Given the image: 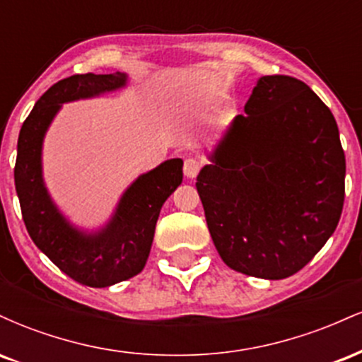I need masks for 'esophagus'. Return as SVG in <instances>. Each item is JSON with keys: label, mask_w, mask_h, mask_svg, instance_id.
Returning a JSON list of instances; mask_svg holds the SVG:
<instances>
[{"label": "esophagus", "mask_w": 362, "mask_h": 362, "mask_svg": "<svg viewBox=\"0 0 362 362\" xmlns=\"http://www.w3.org/2000/svg\"><path fill=\"white\" fill-rule=\"evenodd\" d=\"M201 168H202V161L199 160V158H187V160L184 161L185 177H189V178L197 177V173L201 172Z\"/></svg>", "instance_id": "34e87169"}]
</instances>
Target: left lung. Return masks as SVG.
<instances>
[{"label": "left lung", "instance_id": "obj_1", "mask_svg": "<svg viewBox=\"0 0 362 362\" xmlns=\"http://www.w3.org/2000/svg\"><path fill=\"white\" fill-rule=\"evenodd\" d=\"M197 175L224 264L260 279L301 271L337 228L346 155L328 107L306 83L262 76Z\"/></svg>", "mask_w": 362, "mask_h": 362}]
</instances>
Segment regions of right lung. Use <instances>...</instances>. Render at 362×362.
Listing matches in <instances>:
<instances>
[{
	"label": "right lung",
	"mask_w": 362,
	"mask_h": 362,
	"mask_svg": "<svg viewBox=\"0 0 362 362\" xmlns=\"http://www.w3.org/2000/svg\"><path fill=\"white\" fill-rule=\"evenodd\" d=\"M126 85V74H73L52 85L25 119L18 136L15 187L28 235L66 276L90 288H107L143 271L163 202L182 184L180 158L141 175L120 199L112 221L85 235L62 218L42 182L40 149L61 103Z\"/></svg>",
	"instance_id": "right-lung-1"
}]
</instances>
